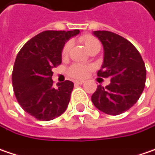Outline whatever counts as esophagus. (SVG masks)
Returning <instances> with one entry per match:
<instances>
[{"instance_id": "obj_1", "label": "esophagus", "mask_w": 155, "mask_h": 155, "mask_svg": "<svg viewBox=\"0 0 155 155\" xmlns=\"http://www.w3.org/2000/svg\"><path fill=\"white\" fill-rule=\"evenodd\" d=\"M84 83V80H77V81H75V84H83Z\"/></svg>"}]
</instances>
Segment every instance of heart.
<instances>
[{
	"label": "heart",
	"instance_id": "heart-1",
	"mask_svg": "<svg viewBox=\"0 0 155 155\" xmlns=\"http://www.w3.org/2000/svg\"><path fill=\"white\" fill-rule=\"evenodd\" d=\"M82 41L84 44L86 49H90L91 48H93L94 46H96V45H100V42L99 40L94 38L93 36H90V35H86V36H84L82 38ZM71 43L69 41L67 42L63 48H62V51H61V54L62 55H66L68 53H69V50L71 48ZM87 71H88V67L85 66V65H83V64H73L71 65L69 70H68V74L74 78H84L86 73H87Z\"/></svg>",
	"mask_w": 155,
	"mask_h": 155
}]
</instances>
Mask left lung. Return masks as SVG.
I'll return each mask as SVG.
<instances>
[{"label": "left lung", "mask_w": 155, "mask_h": 155, "mask_svg": "<svg viewBox=\"0 0 155 155\" xmlns=\"http://www.w3.org/2000/svg\"><path fill=\"white\" fill-rule=\"evenodd\" d=\"M104 49L98 76L110 78V84L97 86L92 95L94 105L101 112L117 116L134 105L143 93L147 71L137 48L126 39L107 31L93 32Z\"/></svg>", "instance_id": "1"}]
</instances>
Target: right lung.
<instances>
[{
    "label": "right lung",
    "instance_id": "add662e5",
    "mask_svg": "<svg viewBox=\"0 0 155 155\" xmlns=\"http://www.w3.org/2000/svg\"><path fill=\"white\" fill-rule=\"evenodd\" d=\"M79 30L46 31L28 40L17 54L13 72L14 94L22 108L40 121L53 120L67 109L74 84H53V68L61 64L65 43Z\"/></svg>",
    "mask_w": 155,
    "mask_h": 155
}]
</instances>
